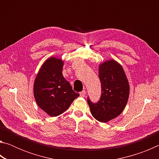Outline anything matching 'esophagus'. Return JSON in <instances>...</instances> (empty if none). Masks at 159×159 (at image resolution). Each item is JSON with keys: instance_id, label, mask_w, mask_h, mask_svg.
Wrapping results in <instances>:
<instances>
[{"instance_id": "1", "label": "esophagus", "mask_w": 159, "mask_h": 159, "mask_svg": "<svg viewBox=\"0 0 159 159\" xmlns=\"http://www.w3.org/2000/svg\"><path fill=\"white\" fill-rule=\"evenodd\" d=\"M85 95H86L85 90H83L82 92H80V97H82V98H84Z\"/></svg>"}]
</instances>
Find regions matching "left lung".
Wrapping results in <instances>:
<instances>
[{
	"label": "left lung",
	"mask_w": 159,
	"mask_h": 159,
	"mask_svg": "<svg viewBox=\"0 0 159 159\" xmlns=\"http://www.w3.org/2000/svg\"><path fill=\"white\" fill-rule=\"evenodd\" d=\"M99 78L102 84L99 101L93 104L88 99L91 114L102 123L118 116L124 110L130 94V85L123 66L114 60L99 64Z\"/></svg>",
	"instance_id": "obj_1"
}]
</instances>
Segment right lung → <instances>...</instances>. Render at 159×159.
Masks as SVG:
<instances>
[{
    "mask_svg": "<svg viewBox=\"0 0 159 159\" xmlns=\"http://www.w3.org/2000/svg\"><path fill=\"white\" fill-rule=\"evenodd\" d=\"M64 61L50 57L40 68L34 83L36 104L50 116L62 114L79 96L62 75Z\"/></svg>",
    "mask_w": 159,
    "mask_h": 159,
    "instance_id": "add662e5",
    "label": "right lung"
}]
</instances>
